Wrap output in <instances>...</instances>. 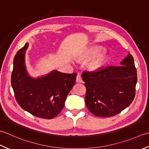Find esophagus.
<instances>
[{
  "label": "esophagus",
  "instance_id": "1",
  "mask_svg": "<svg viewBox=\"0 0 149 149\" xmlns=\"http://www.w3.org/2000/svg\"><path fill=\"white\" fill-rule=\"evenodd\" d=\"M76 81H77V82H78V83H82L83 82L82 78H81V76L80 74H78L77 76V79H76Z\"/></svg>",
  "mask_w": 149,
  "mask_h": 149
}]
</instances>
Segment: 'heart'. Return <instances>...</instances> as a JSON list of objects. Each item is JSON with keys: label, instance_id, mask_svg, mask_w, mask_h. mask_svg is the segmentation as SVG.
Segmentation results:
<instances>
[{"label": "heart", "instance_id": "obj_1", "mask_svg": "<svg viewBox=\"0 0 149 149\" xmlns=\"http://www.w3.org/2000/svg\"><path fill=\"white\" fill-rule=\"evenodd\" d=\"M102 50L101 47H95L86 50L81 54V57L84 59L92 58L87 64L90 70H98L105 64L107 60V54L106 53H100Z\"/></svg>", "mask_w": 149, "mask_h": 149}]
</instances>
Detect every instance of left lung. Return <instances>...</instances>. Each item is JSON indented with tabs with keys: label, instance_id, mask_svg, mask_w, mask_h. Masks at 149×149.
I'll return each mask as SVG.
<instances>
[{
	"label": "left lung",
	"instance_id": "1",
	"mask_svg": "<svg viewBox=\"0 0 149 149\" xmlns=\"http://www.w3.org/2000/svg\"><path fill=\"white\" fill-rule=\"evenodd\" d=\"M81 77L86 87V104L96 116L111 117L119 114L134 98L137 71L130 54L120 66L85 71Z\"/></svg>",
	"mask_w": 149,
	"mask_h": 149
}]
</instances>
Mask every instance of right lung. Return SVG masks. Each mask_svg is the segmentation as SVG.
<instances>
[{
  "instance_id": "add662e5",
  "label": "right lung",
  "mask_w": 149,
  "mask_h": 149,
  "mask_svg": "<svg viewBox=\"0 0 149 149\" xmlns=\"http://www.w3.org/2000/svg\"><path fill=\"white\" fill-rule=\"evenodd\" d=\"M28 47L26 43L14 58L11 82L15 99L24 110L35 116L53 119L62 110L77 74L53 71L36 79L29 77L24 63Z\"/></svg>"
}]
</instances>
